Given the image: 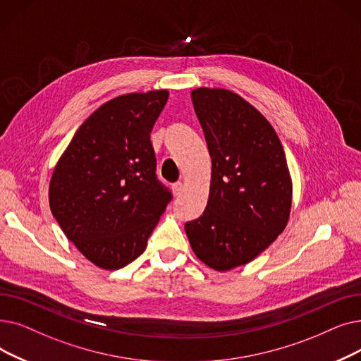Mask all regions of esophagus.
I'll list each match as a JSON object with an SVG mask.
<instances>
[{
  "mask_svg": "<svg viewBox=\"0 0 361 361\" xmlns=\"http://www.w3.org/2000/svg\"><path fill=\"white\" fill-rule=\"evenodd\" d=\"M183 192V183L181 181H177L172 184V193H174L176 196H180Z\"/></svg>",
  "mask_w": 361,
  "mask_h": 361,
  "instance_id": "1",
  "label": "esophagus"
}]
</instances>
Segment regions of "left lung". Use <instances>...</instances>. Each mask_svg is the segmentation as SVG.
I'll list each match as a JSON object with an SVG mask.
<instances>
[{
    "mask_svg": "<svg viewBox=\"0 0 361 361\" xmlns=\"http://www.w3.org/2000/svg\"><path fill=\"white\" fill-rule=\"evenodd\" d=\"M192 102L212 161L203 214L184 228L196 257L218 271L247 264L285 230L292 180L280 140L236 92L197 88Z\"/></svg>",
    "mask_w": 361,
    "mask_h": 361,
    "instance_id": "8db88e82",
    "label": "left lung"
}]
</instances>
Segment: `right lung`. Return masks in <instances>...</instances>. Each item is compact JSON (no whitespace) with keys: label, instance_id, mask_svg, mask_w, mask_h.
Returning a JSON list of instances; mask_svg holds the SVG:
<instances>
[{"label":"right lung","instance_id":"obj_1","mask_svg":"<svg viewBox=\"0 0 361 361\" xmlns=\"http://www.w3.org/2000/svg\"><path fill=\"white\" fill-rule=\"evenodd\" d=\"M166 90L119 96L75 133L50 181V208L78 250L104 270L145 252L172 199L156 177L150 133Z\"/></svg>","mask_w":361,"mask_h":361}]
</instances>
